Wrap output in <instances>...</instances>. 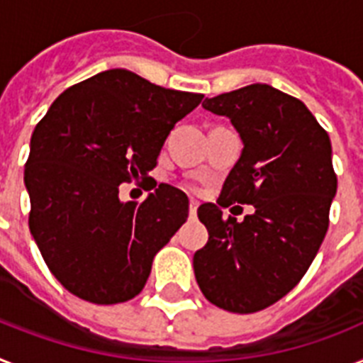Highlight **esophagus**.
Masks as SVG:
<instances>
[{
	"label": "esophagus",
	"instance_id": "34e87169",
	"mask_svg": "<svg viewBox=\"0 0 363 363\" xmlns=\"http://www.w3.org/2000/svg\"><path fill=\"white\" fill-rule=\"evenodd\" d=\"M196 209H199V202H196V200H191V202H189V217H196Z\"/></svg>",
	"mask_w": 363,
	"mask_h": 363
}]
</instances>
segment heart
Wrapping results in <instances>:
<instances>
[{
  "label": "heart",
  "mask_w": 363,
  "mask_h": 363,
  "mask_svg": "<svg viewBox=\"0 0 363 363\" xmlns=\"http://www.w3.org/2000/svg\"><path fill=\"white\" fill-rule=\"evenodd\" d=\"M191 189H193V191H199V187H194V185H191Z\"/></svg>",
  "instance_id": "obj_1"
}]
</instances>
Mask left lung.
<instances>
[{
	"instance_id": "obj_1",
	"label": "left lung",
	"mask_w": 363,
	"mask_h": 363,
	"mask_svg": "<svg viewBox=\"0 0 363 363\" xmlns=\"http://www.w3.org/2000/svg\"><path fill=\"white\" fill-rule=\"evenodd\" d=\"M202 107L228 116L245 148L217 203L199 208L209 239L194 252V277L211 304L254 313L301 282L325 239L337 189L330 137L301 100L265 83ZM232 203L254 205L255 213L224 219Z\"/></svg>"
}]
</instances>
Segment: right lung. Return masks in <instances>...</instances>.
Instances as JSON below:
<instances>
[{
	"label": "right lung",
	"instance_id": "add662e5",
	"mask_svg": "<svg viewBox=\"0 0 363 363\" xmlns=\"http://www.w3.org/2000/svg\"><path fill=\"white\" fill-rule=\"evenodd\" d=\"M202 98L113 68L67 89L37 124L23 170L29 230L72 295L118 304L143 291L189 200L160 184L145 202H121L118 187L146 182L170 130Z\"/></svg>",
	"mask_w": 363,
	"mask_h": 363
}]
</instances>
